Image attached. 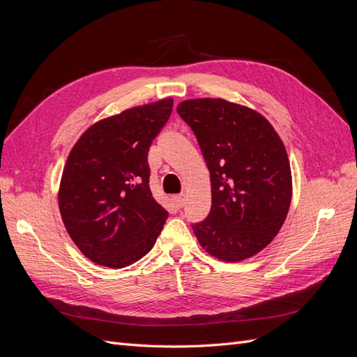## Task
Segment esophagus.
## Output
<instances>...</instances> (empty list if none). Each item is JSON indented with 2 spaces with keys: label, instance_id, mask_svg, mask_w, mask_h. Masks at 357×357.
I'll return each instance as SVG.
<instances>
[{
  "label": "esophagus",
  "instance_id": "obj_1",
  "mask_svg": "<svg viewBox=\"0 0 357 357\" xmlns=\"http://www.w3.org/2000/svg\"><path fill=\"white\" fill-rule=\"evenodd\" d=\"M174 202H176V205H177L178 208L185 207V202H186V197H185V193H180V195H176V197H174Z\"/></svg>",
  "mask_w": 357,
  "mask_h": 357
}]
</instances>
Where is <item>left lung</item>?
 Here are the masks:
<instances>
[{
    "instance_id": "1",
    "label": "left lung",
    "mask_w": 357,
    "mask_h": 357,
    "mask_svg": "<svg viewBox=\"0 0 357 357\" xmlns=\"http://www.w3.org/2000/svg\"><path fill=\"white\" fill-rule=\"evenodd\" d=\"M211 180V210L192 226L205 252L225 262L257 255L282 229L291 201L286 147L253 109L222 98L181 101Z\"/></svg>"
}]
</instances>
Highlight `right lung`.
<instances>
[{"label":"right lung","mask_w":357,"mask_h":357,"mask_svg":"<svg viewBox=\"0 0 357 357\" xmlns=\"http://www.w3.org/2000/svg\"><path fill=\"white\" fill-rule=\"evenodd\" d=\"M172 98L101 119L74 144L59 183L63 225L92 262L125 268L147 255L168 211L149 186L147 153L167 123Z\"/></svg>","instance_id":"obj_1"}]
</instances>
